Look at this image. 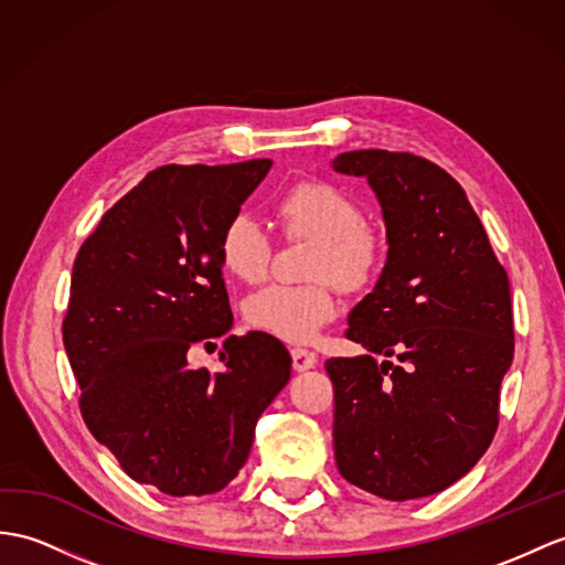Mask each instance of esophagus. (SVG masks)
I'll return each mask as SVG.
<instances>
[{
    "label": "esophagus",
    "mask_w": 565,
    "mask_h": 565,
    "mask_svg": "<svg viewBox=\"0 0 565 565\" xmlns=\"http://www.w3.org/2000/svg\"><path fill=\"white\" fill-rule=\"evenodd\" d=\"M316 362H319V356H316L311 350H305V348L292 350V369L295 371H309L316 366Z\"/></svg>",
    "instance_id": "esophagus-1"
}]
</instances>
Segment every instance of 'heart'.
Instances as JSON below:
<instances>
[{"mask_svg":"<svg viewBox=\"0 0 565 565\" xmlns=\"http://www.w3.org/2000/svg\"><path fill=\"white\" fill-rule=\"evenodd\" d=\"M275 215L287 237L316 239L311 275L313 285H268L246 299V321L285 342H309L335 319L342 290H362L381 270L386 242L381 232L364 223L362 205L345 189L305 179L282 191L275 201ZM217 254L223 268L242 282H260L268 275L273 242L264 225L246 213L227 220L220 232Z\"/></svg>","mask_w":565,"mask_h":565,"instance_id":"obj_1","label":"heart"}]
</instances>
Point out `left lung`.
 <instances>
[{
    "instance_id": "8db88e82",
    "label": "left lung",
    "mask_w": 565,
    "mask_h": 565,
    "mask_svg": "<svg viewBox=\"0 0 565 565\" xmlns=\"http://www.w3.org/2000/svg\"><path fill=\"white\" fill-rule=\"evenodd\" d=\"M386 223L381 278L345 335L371 353L333 356V448L350 484L388 501L444 491L472 470L499 426L515 333L511 285L462 186L412 153L350 150Z\"/></svg>"
}]
</instances>
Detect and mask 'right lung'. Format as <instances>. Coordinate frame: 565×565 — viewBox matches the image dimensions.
<instances>
[{"instance_id":"1","label":"right lung","mask_w":565,"mask_h":565,"mask_svg":"<svg viewBox=\"0 0 565 565\" xmlns=\"http://www.w3.org/2000/svg\"><path fill=\"white\" fill-rule=\"evenodd\" d=\"M273 160L164 164L109 209L74 260L62 323L81 415L121 470L168 497L225 489L290 381L278 338L230 335L223 369L186 352L232 328L220 232Z\"/></svg>"}]
</instances>
